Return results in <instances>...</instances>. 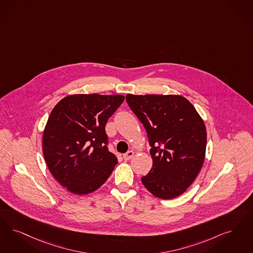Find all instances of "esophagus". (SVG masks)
Wrapping results in <instances>:
<instances>
[{
    "mask_svg": "<svg viewBox=\"0 0 253 253\" xmlns=\"http://www.w3.org/2000/svg\"><path fill=\"white\" fill-rule=\"evenodd\" d=\"M133 155H134V152H133V151H129V152H126V153L123 155V158H124V160L128 161V160H130L131 158L133 157Z\"/></svg>",
    "mask_w": 253,
    "mask_h": 253,
    "instance_id": "1",
    "label": "esophagus"
}]
</instances>
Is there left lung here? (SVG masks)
I'll use <instances>...</instances> for the list:
<instances>
[{"instance_id":"obj_1","label":"left lung","mask_w":253,"mask_h":253,"mask_svg":"<svg viewBox=\"0 0 253 253\" xmlns=\"http://www.w3.org/2000/svg\"><path fill=\"white\" fill-rule=\"evenodd\" d=\"M126 101L145 127L152 167L142 177L153 196L171 200L186 191L202 169L206 127L192 103L180 95H133Z\"/></svg>"}]
</instances>
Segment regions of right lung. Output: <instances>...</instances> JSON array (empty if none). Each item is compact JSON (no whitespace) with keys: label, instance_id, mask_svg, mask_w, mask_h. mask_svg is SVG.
Wrapping results in <instances>:
<instances>
[{"label":"right lung","instance_id":"1","mask_svg":"<svg viewBox=\"0 0 253 253\" xmlns=\"http://www.w3.org/2000/svg\"><path fill=\"white\" fill-rule=\"evenodd\" d=\"M123 95L73 94L51 110L42 147L51 175L76 195L94 192L118 164L108 151L105 125L124 101Z\"/></svg>","mask_w":253,"mask_h":253}]
</instances>
